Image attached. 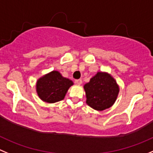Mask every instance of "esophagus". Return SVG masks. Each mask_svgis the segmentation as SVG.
<instances>
[{
  "label": "esophagus",
  "mask_w": 153,
  "mask_h": 153,
  "mask_svg": "<svg viewBox=\"0 0 153 153\" xmlns=\"http://www.w3.org/2000/svg\"><path fill=\"white\" fill-rule=\"evenodd\" d=\"M75 82L76 84H77V85H81V84H82V79H76V80L75 81Z\"/></svg>",
  "instance_id": "34e87169"
}]
</instances>
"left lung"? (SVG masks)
<instances>
[{"label": "left lung", "instance_id": "left-lung-1", "mask_svg": "<svg viewBox=\"0 0 153 153\" xmlns=\"http://www.w3.org/2000/svg\"><path fill=\"white\" fill-rule=\"evenodd\" d=\"M86 104L98 111L111 107L119 93L116 80L107 72L98 71L83 86Z\"/></svg>", "mask_w": 153, "mask_h": 153}]
</instances>
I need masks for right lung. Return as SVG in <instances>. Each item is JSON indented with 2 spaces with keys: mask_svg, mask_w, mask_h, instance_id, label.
Returning <instances> with one entry per match:
<instances>
[{
  "mask_svg": "<svg viewBox=\"0 0 153 153\" xmlns=\"http://www.w3.org/2000/svg\"><path fill=\"white\" fill-rule=\"evenodd\" d=\"M73 85L72 80L64 77L59 71H52L37 79L36 91L40 100L52 104L62 101Z\"/></svg>",
  "mask_w": 153,
  "mask_h": 153,
  "instance_id": "add662e5",
  "label": "right lung"
}]
</instances>
